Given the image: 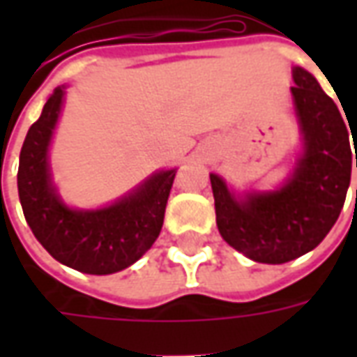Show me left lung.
Returning a JSON list of instances; mask_svg holds the SVG:
<instances>
[{
    "instance_id": "obj_1",
    "label": "left lung",
    "mask_w": 357,
    "mask_h": 357,
    "mask_svg": "<svg viewBox=\"0 0 357 357\" xmlns=\"http://www.w3.org/2000/svg\"><path fill=\"white\" fill-rule=\"evenodd\" d=\"M292 99L304 133V155L292 178L271 193L237 201L216 174H210L216 224L224 241L250 260L284 264L314 250L338 220L350 185L357 126L348 128L337 105L312 74L292 70ZM357 193V191H356Z\"/></svg>"
}]
</instances>
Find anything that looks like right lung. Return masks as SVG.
<instances>
[{
    "mask_svg": "<svg viewBox=\"0 0 357 357\" xmlns=\"http://www.w3.org/2000/svg\"><path fill=\"white\" fill-rule=\"evenodd\" d=\"M63 95V88L51 93L20 149L17 183L22 212L36 239L55 260L91 275L116 273L153 247L162 229L176 170L158 172L109 208L65 206L51 185L47 164Z\"/></svg>",
    "mask_w": 357,
    "mask_h": 357,
    "instance_id": "right-lung-1",
    "label": "right lung"
}]
</instances>
